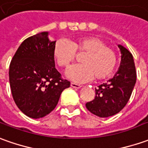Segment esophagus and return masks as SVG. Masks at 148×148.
<instances>
[{"label": "esophagus", "mask_w": 148, "mask_h": 148, "mask_svg": "<svg viewBox=\"0 0 148 148\" xmlns=\"http://www.w3.org/2000/svg\"><path fill=\"white\" fill-rule=\"evenodd\" d=\"M70 86L73 87V88H75V89H79L80 87H82L81 85H79V84H77V83H74V82H71Z\"/></svg>", "instance_id": "1"}]
</instances>
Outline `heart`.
I'll list each match as a JSON object with an SVG mask.
<instances>
[{
    "label": "heart",
    "mask_w": 148,
    "mask_h": 148,
    "mask_svg": "<svg viewBox=\"0 0 148 148\" xmlns=\"http://www.w3.org/2000/svg\"><path fill=\"white\" fill-rule=\"evenodd\" d=\"M76 53L85 54L80 60L82 64L72 66L66 73L72 81L85 82L94 76L95 79L102 80L110 76L116 69V52L95 36L79 37L70 43L59 40L53 46V58L61 68H68L75 61Z\"/></svg>",
    "instance_id": "1"
}]
</instances>
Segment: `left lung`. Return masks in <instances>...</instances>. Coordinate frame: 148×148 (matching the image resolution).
Returning <instances> with one entry per match:
<instances>
[{
  "mask_svg": "<svg viewBox=\"0 0 148 148\" xmlns=\"http://www.w3.org/2000/svg\"><path fill=\"white\" fill-rule=\"evenodd\" d=\"M121 62L114 77L95 89V99L86 103L87 108L99 117L119 112L126 105L136 82V70L132 54L121 45Z\"/></svg>",
  "mask_w": 148,
  "mask_h": 148,
  "instance_id": "obj_1",
  "label": "left lung"
}]
</instances>
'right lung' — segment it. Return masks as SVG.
Instances as JSON below:
<instances>
[{
  "mask_svg": "<svg viewBox=\"0 0 148 148\" xmlns=\"http://www.w3.org/2000/svg\"><path fill=\"white\" fill-rule=\"evenodd\" d=\"M55 41L41 32L24 40L11 60L9 70L12 95L18 108L32 118L48 115L56 108L70 82L55 68Z\"/></svg>",
  "mask_w": 148,
  "mask_h": 148,
  "instance_id": "right-lung-1",
  "label": "right lung"
}]
</instances>
